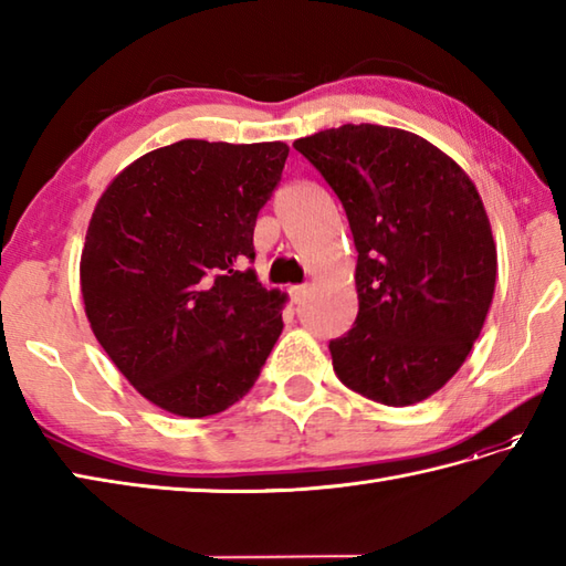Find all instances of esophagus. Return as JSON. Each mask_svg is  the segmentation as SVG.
<instances>
[{"mask_svg": "<svg viewBox=\"0 0 566 566\" xmlns=\"http://www.w3.org/2000/svg\"><path fill=\"white\" fill-rule=\"evenodd\" d=\"M306 294H308V284H296L290 290V296H292L294 304H302Z\"/></svg>", "mask_w": 566, "mask_h": 566, "instance_id": "obj_1", "label": "esophagus"}]
</instances>
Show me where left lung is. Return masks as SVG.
<instances>
[{"label":"left lung","instance_id":"obj_1","mask_svg":"<svg viewBox=\"0 0 566 566\" xmlns=\"http://www.w3.org/2000/svg\"><path fill=\"white\" fill-rule=\"evenodd\" d=\"M294 148L338 195L350 223L359 311L331 340L347 389L411 406L462 367L496 286V245L472 179L416 134L345 124Z\"/></svg>","mask_w":566,"mask_h":566}]
</instances>
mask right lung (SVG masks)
I'll return each instance as SVG.
<instances>
[{
    "instance_id": "add662e5",
    "label": "right lung",
    "mask_w": 566,
    "mask_h": 566,
    "mask_svg": "<svg viewBox=\"0 0 566 566\" xmlns=\"http://www.w3.org/2000/svg\"><path fill=\"white\" fill-rule=\"evenodd\" d=\"M286 155L280 140H179L128 165L92 213L80 262L90 326L165 411H226L280 338L284 296L245 264Z\"/></svg>"
}]
</instances>
